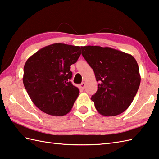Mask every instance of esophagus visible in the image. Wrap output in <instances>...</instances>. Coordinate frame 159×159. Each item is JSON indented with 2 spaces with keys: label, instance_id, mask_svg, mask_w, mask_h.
Returning a JSON list of instances; mask_svg holds the SVG:
<instances>
[{
  "label": "esophagus",
  "instance_id": "1",
  "mask_svg": "<svg viewBox=\"0 0 159 159\" xmlns=\"http://www.w3.org/2000/svg\"><path fill=\"white\" fill-rule=\"evenodd\" d=\"M80 87L81 89H84V87H85V83H84V82L80 84Z\"/></svg>",
  "mask_w": 159,
  "mask_h": 159
}]
</instances>
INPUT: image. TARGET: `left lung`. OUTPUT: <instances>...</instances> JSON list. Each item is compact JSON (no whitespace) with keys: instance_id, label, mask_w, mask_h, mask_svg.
<instances>
[{"instance_id":"1","label":"left lung","mask_w":159,"mask_h":159,"mask_svg":"<svg viewBox=\"0 0 159 159\" xmlns=\"http://www.w3.org/2000/svg\"><path fill=\"white\" fill-rule=\"evenodd\" d=\"M82 55L99 81L91 99L103 116H116L131 105L141 81L139 67L131 55L110 47H81Z\"/></svg>"}]
</instances>
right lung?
Wrapping results in <instances>:
<instances>
[{
  "mask_svg": "<svg viewBox=\"0 0 159 159\" xmlns=\"http://www.w3.org/2000/svg\"><path fill=\"white\" fill-rule=\"evenodd\" d=\"M80 47L55 43L30 57L24 67L23 83L28 95L41 111L64 116L74 105L79 89L70 82V66L78 60Z\"/></svg>",
  "mask_w": 159,
  "mask_h": 159,
  "instance_id": "obj_1",
  "label": "right lung"
}]
</instances>
